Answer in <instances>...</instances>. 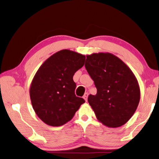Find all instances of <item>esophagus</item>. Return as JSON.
I'll list each match as a JSON object with an SVG mask.
<instances>
[{
    "mask_svg": "<svg viewBox=\"0 0 159 159\" xmlns=\"http://www.w3.org/2000/svg\"><path fill=\"white\" fill-rule=\"evenodd\" d=\"M88 92H86V93H85V94H84V96H83V98L85 99V100L87 101H88Z\"/></svg>",
    "mask_w": 159,
    "mask_h": 159,
    "instance_id": "1",
    "label": "esophagus"
}]
</instances>
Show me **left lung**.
<instances>
[{
	"label": "left lung",
	"instance_id": "left-lung-1",
	"mask_svg": "<svg viewBox=\"0 0 159 159\" xmlns=\"http://www.w3.org/2000/svg\"><path fill=\"white\" fill-rule=\"evenodd\" d=\"M85 67L97 89L89 94L88 102L98 120L118 127L134 114L140 101V88L131 70L110 53L87 56Z\"/></svg>",
	"mask_w": 159,
	"mask_h": 159
}]
</instances>
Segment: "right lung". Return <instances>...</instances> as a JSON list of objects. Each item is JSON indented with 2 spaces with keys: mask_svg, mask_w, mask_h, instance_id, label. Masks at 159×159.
Listing matches in <instances>:
<instances>
[{
  "mask_svg": "<svg viewBox=\"0 0 159 159\" xmlns=\"http://www.w3.org/2000/svg\"><path fill=\"white\" fill-rule=\"evenodd\" d=\"M85 60L84 55L63 49L47 59L37 71L30 87V98L37 116L45 123L64 125L85 102L76 96L73 80Z\"/></svg>",
  "mask_w": 159,
  "mask_h": 159,
  "instance_id": "obj_1",
  "label": "right lung"
}]
</instances>
